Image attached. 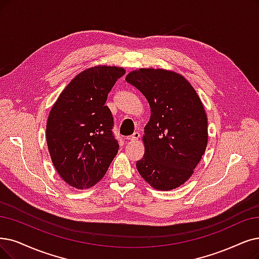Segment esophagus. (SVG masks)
Returning <instances> with one entry per match:
<instances>
[{
    "label": "esophagus",
    "mask_w": 259,
    "mask_h": 259,
    "mask_svg": "<svg viewBox=\"0 0 259 259\" xmlns=\"http://www.w3.org/2000/svg\"><path fill=\"white\" fill-rule=\"evenodd\" d=\"M139 137H140V134L138 132H135L132 136H128L126 139L128 141H131V142H135V141H137L139 139Z\"/></svg>",
    "instance_id": "1"
}]
</instances>
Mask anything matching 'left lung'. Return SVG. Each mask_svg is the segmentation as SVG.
Returning a JSON list of instances; mask_svg holds the SVG:
<instances>
[{
  "label": "left lung",
  "mask_w": 259,
  "mask_h": 259,
  "mask_svg": "<svg viewBox=\"0 0 259 259\" xmlns=\"http://www.w3.org/2000/svg\"><path fill=\"white\" fill-rule=\"evenodd\" d=\"M125 80L146 97L151 109L137 170L154 189L178 188L191 178L207 147L203 103L190 82L174 71L140 68Z\"/></svg>",
  "instance_id": "1"
}]
</instances>
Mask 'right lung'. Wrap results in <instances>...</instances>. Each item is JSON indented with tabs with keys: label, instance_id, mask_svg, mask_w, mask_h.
I'll list each match as a JSON object with an SVG mask.
<instances>
[{
	"label": "right lung",
	"instance_id": "obj_1",
	"mask_svg": "<svg viewBox=\"0 0 259 259\" xmlns=\"http://www.w3.org/2000/svg\"><path fill=\"white\" fill-rule=\"evenodd\" d=\"M124 73L122 67L106 65L81 71L51 108L48 149L59 177L71 187L81 190L98 184L118 153L112 116L105 103Z\"/></svg>",
	"mask_w": 259,
	"mask_h": 259
}]
</instances>
